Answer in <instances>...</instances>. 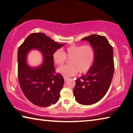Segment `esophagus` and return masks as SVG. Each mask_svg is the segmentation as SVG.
Returning <instances> with one entry per match:
<instances>
[{
    "label": "esophagus",
    "mask_w": 133,
    "mask_h": 133,
    "mask_svg": "<svg viewBox=\"0 0 133 133\" xmlns=\"http://www.w3.org/2000/svg\"><path fill=\"white\" fill-rule=\"evenodd\" d=\"M64 81H67L69 79V78H66V77H64Z\"/></svg>",
    "instance_id": "esophagus-1"
}]
</instances>
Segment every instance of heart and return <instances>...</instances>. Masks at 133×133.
I'll list each match as a JSON object with an SVG mask.
<instances>
[{
    "instance_id": "b5f03b06",
    "label": "heart",
    "mask_w": 133,
    "mask_h": 133,
    "mask_svg": "<svg viewBox=\"0 0 133 133\" xmlns=\"http://www.w3.org/2000/svg\"><path fill=\"white\" fill-rule=\"evenodd\" d=\"M94 49L90 45H71L63 49L62 52L57 50L53 53L52 59L57 66H62L67 59L69 66H61L57 72L63 76L70 77L79 73H85L90 70L94 60Z\"/></svg>"
}]
</instances>
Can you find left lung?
Segmentation results:
<instances>
[{
	"label": "left lung",
	"instance_id": "obj_1",
	"mask_svg": "<svg viewBox=\"0 0 133 133\" xmlns=\"http://www.w3.org/2000/svg\"><path fill=\"white\" fill-rule=\"evenodd\" d=\"M82 40L92 45L94 61L86 75L76 79L73 94L79 104L91 105L100 101L109 88L115 70L114 51L103 36L94 34Z\"/></svg>",
	"mask_w": 133,
	"mask_h": 133
}]
</instances>
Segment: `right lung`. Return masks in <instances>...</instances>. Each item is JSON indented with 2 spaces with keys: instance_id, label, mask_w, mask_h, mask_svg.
<instances>
[{
  "instance_id": "right-lung-1",
  "label": "right lung",
  "mask_w": 133,
  "mask_h": 133,
  "mask_svg": "<svg viewBox=\"0 0 133 133\" xmlns=\"http://www.w3.org/2000/svg\"><path fill=\"white\" fill-rule=\"evenodd\" d=\"M55 42L43 33L30 35L18 50V78L23 94L35 105L48 107L54 104L60 98L64 84V78L55 72L52 54L64 46ZM38 49L44 57L43 64L37 68H31L25 63L26 55L31 49Z\"/></svg>"
}]
</instances>
